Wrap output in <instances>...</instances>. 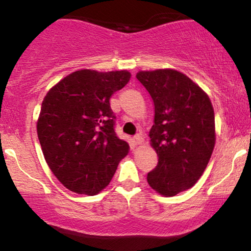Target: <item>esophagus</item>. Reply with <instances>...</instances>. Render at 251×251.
<instances>
[{
	"label": "esophagus",
	"mask_w": 251,
	"mask_h": 251,
	"mask_svg": "<svg viewBox=\"0 0 251 251\" xmlns=\"http://www.w3.org/2000/svg\"><path fill=\"white\" fill-rule=\"evenodd\" d=\"M143 143V134L142 133H138L134 135L133 138V144L134 145H140Z\"/></svg>",
	"instance_id": "34e87169"
}]
</instances>
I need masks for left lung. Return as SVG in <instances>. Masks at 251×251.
<instances>
[{
  "instance_id": "left-lung-1",
  "label": "left lung",
  "mask_w": 251,
  "mask_h": 251,
  "mask_svg": "<svg viewBox=\"0 0 251 251\" xmlns=\"http://www.w3.org/2000/svg\"><path fill=\"white\" fill-rule=\"evenodd\" d=\"M137 79L153 100L150 142L158 155L148 183L172 197L195 185L215 148V113L205 92L175 70L146 71Z\"/></svg>"
}]
</instances>
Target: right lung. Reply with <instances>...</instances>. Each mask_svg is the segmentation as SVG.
Here are the masks:
<instances>
[{
    "label": "right lung",
    "mask_w": 251,
    "mask_h": 251,
    "mask_svg": "<svg viewBox=\"0 0 251 251\" xmlns=\"http://www.w3.org/2000/svg\"><path fill=\"white\" fill-rule=\"evenodd\" d=\"M127 71L81 70L46 94L37 137L54 176L71 191L93 196L111 181L128 144L117 137L109 106L114 92L129 81Z\"/></svg>",
    "instance_id": "right-lung-1"
}]
</instances>
